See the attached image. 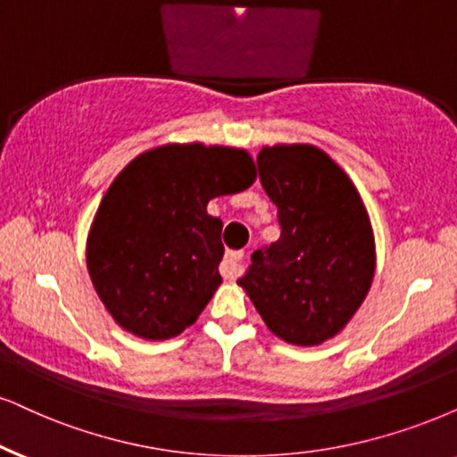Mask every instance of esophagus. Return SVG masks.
<instances>
[{"mask_svg":"<svg viewBox=\"0 0 457 457\" xmlns=\"http://www.w3.org/2000/svg\"><path fill=\"white\" fill-rule=\"evenodd\" d=\"M245 271V253L242 251H232L223 257L221 263V274L223 278L236 280Z\"/></svg>","mask_w":457,"mask_h":457,"instance_id":"esophagus-1","label":"esophagus"}]
</instances>
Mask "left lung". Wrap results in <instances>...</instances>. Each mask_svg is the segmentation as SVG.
Returning <instances> with one entry per match:
<instances>
[{"label":"left lung","mask_w":457,"mask_h":457,"mask_svg":"<svg viewBox=\"0 0 457 457\" xmlns=\"http://www.w3.org/2000/svg\"><path fill=\"white\" fill-rule=\"evenodd\" d=\"M257 164L278 206L280 238L253 253L238 285L276 337L320 345L344 331L371 288V219L345 170L319 147L263 145Z\"/></svg>","instance_id":"obj_1"}]
</instances>
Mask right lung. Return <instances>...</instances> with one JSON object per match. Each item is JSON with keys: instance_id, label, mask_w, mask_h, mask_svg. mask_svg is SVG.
Wrapping results in <instances>:
<instances>
[{"instance_id": "1", "label": "right lung", "mask_w": 457, "mask_h": 457, "mask_svg": "<svg viewBox=\"0 0 457 457\" xmlns=\"http://www.w3.org/2000/svg\"><path fill=\"white\" fill-rule=\"evenodd\" d=\"M240 147L166 143L138 154L103 195L86 240L96 295L124 331L164 342L192 327L221 285L212 198L255 183Z\"/></svg>"}]
</instances>
